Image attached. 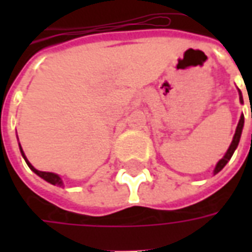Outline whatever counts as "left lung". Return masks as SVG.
Returning a JSON list of instances; mask_svg holds the SVG:
<instances>
[{"mask_svg":"<svg viewBox=\"0 0 252 252\" xmlns=\"http://www.w3.org/2000/svg\"><path fill=\"white\" fill-rule=\"evenodd\" d=\"M239 94H240V102H243V97H242V93L239 92ZM251 119H252V112H251ZM243 124H244V116L242 115V117H240V120H239V124L238 126H236V132H235V135H233V140L232 143H231V146H229V148H228L227 154L222 157L220 160H219V163L216 164V169H215V174H217L220 170L225 166V164L228 163V160L231 159V157L233 155V153H235V150H236V147H238L239 144V140H240V135H242V129H243Z\"/></svg>","mask_w":252,"mask_h":252,"instance_id":"obj_1","label":"left lung"}]
</instances>
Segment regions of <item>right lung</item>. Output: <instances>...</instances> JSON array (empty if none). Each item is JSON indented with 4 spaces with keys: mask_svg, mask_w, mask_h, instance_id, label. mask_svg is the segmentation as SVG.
I'll list each match as a JSON object with an SVG mask.
<instances>
[{
    "mask_svg": "<svg viewBox=\"0 0 252 252\" xmlns=\"http://www.w3.org/2000/svg\"><path fill=\"white\" fill-rule=\"evenodd\" d=\"M20 151H21V154H23V157H24L25 162H27V164L30 166V169L33 171V173H36V174L39 175V177H41L43 180H46L47 182H50V184H52V185H62L63 182L62 180H61V177L57 174H54V173H46V171H39V170H36L32 164L28 162V159L25 158L24 153H23V148H21V146H20Z\"/></svg>",
    "mask_w": 252,
    "mask_h": 252,
    "instance_id": "1",
    "label": "right lung"
}]
</instances>
